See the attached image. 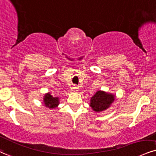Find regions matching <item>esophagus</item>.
Segmentation results:
<instances>
[{
  "label": "esophagus",
  "mask_w": 156,
  "mask_h": 156,
  "mask_svg": "<svg viewBox=\"0 0 156 156\" xmlns=\"http://www.w3.org/2000/svg\"><path fill=\"white\" fill-rule=\"evenodd\" d=\"M72 88H73V90H75V91H78L79 90V87L76 85H74V87Z\"/></svg>",
  "instance_id": "1"
}]
</instances>
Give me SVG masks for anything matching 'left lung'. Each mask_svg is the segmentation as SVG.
<instances>
[{"label": "left lung", "mask_w": 156, "mask_h": 156, "mask_svg": "<svg viewBox=\"0 0 156 156\" xmlns=\"http://www.w3.org/2000/svg\"><path fill=\"white\" fill-rule=\"evenodd\" d=\"M115 99V95L98 90L90 99V107L95 112H101L110 107Z\"/></svg>", "instance_id": "8db88e82"}]
</instances>
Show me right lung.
<instances>
[{
	"label": "right lung",
	"instance_id": "1",
	"mask_svg": "<svg viewBox=\"0 0 156 156\" xmlns=\"http://www.w3.org/2000/svg\"><path fill=\"white\" fill-rule=\"evenodd\" d=\"M44 104L49 108H55L59 104V98L57 97H53L50 93L45 94L43 98Z\"/></svg>",
	"mask_w": 156,
	"mask_h": 156
}]
</instances>
